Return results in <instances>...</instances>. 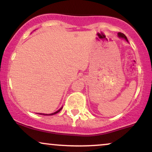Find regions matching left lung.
<instances>
[{"label":"left lung","instance_id":"1","mask_svg":"<svg viewBox=\"0 0 152 152\" xmlns=\"http://www.w3.org/2000/svg\"><path fill=\"white\" fill-rule=\"evenodd\" d=\"M118 35L119 37H121V38H125V39L126 40V41H128L127 38H126V36H125V34H124L123 33H121V32H119V33L118 34Z\"/></svg>","mask_w":152,"mask_h":152}]
</instances>
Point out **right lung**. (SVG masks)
Listing matches in <instances>:
<instances>
[{
    "label": "right lung",
    "mask_w": 152,
    "mask_h": 152,
    "mask_svg": "<svg viewBox=\"0 0 152 152\" xmlns=\"http://www.w3.org/2000/svg\"><path fill=\"white\" fill-rule=\"evenodd\" d=\"M61 109H62V108H61L60 109H59L58 111H57L56 112H54V113H53V114H41V115H47V116H48H48H50V115H54V114H57V113L59 112V111H61Z\"/></svg>",
    "instance_id": "1"
}]
</instances>
